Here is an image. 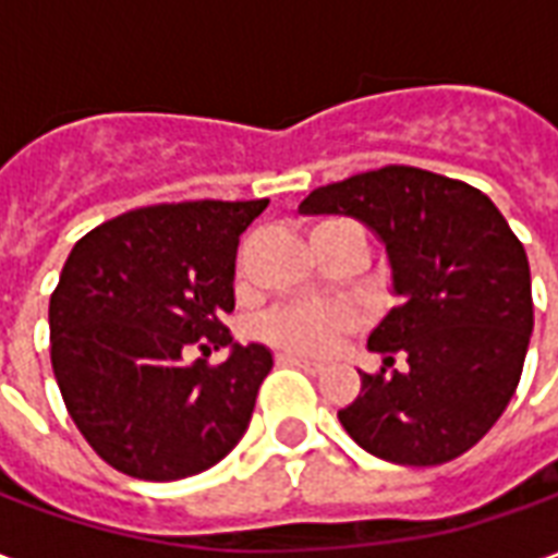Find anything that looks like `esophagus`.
<instances>
[{
	"mask_svg": "<svg viewBox=\"0 0 558 558\" xmlns=\"http://www.w3.org/2000/svg\"><path fill=\"white\" fill-rule=\"evenodd\" d=\"M278 362L292 364V367H304L307 374H319V371H323V364L319 362H314V359H304V355H292V352H280Z\"/></svg>",
	"mask_w": 558,
	"mask_h": 558,
	"instance_id": "esophagus-1",
	"label": "esophagus"
}]
</instances>
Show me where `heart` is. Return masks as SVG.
Here are the masks:
<instances>
[{"mask_svg":"<svg viewBox=\"0 0 558 558\" xmlns=\"http://www.w3.org/2000/svg\"><path fill=\"white\" fill-rule=\"evenodd\" d=\"M331 227V223H323ZM347 328V314L338 307L326 304H290V307H275L259 319V335L275 343L280 350L304 352H326Z\"/></svg>","mask_w":558,"mask_h":558,"instance_id":"b5f03b06","label":"heart"}]
</instances>
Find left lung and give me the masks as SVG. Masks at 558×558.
I'll list each match as a JSON object with an SVG mask.
<instances>
[{"label":"left lung","mask_w":558,"mask_h":558,"mask_svg":"<svg viewBox=\"0 0 558 558\" xmlns=\"http://www.w3.org/2000/svg\"><path fill=\"white\" fill-rule=\"evenodd\" d=\"M299 211L374 230L400 299L367 338L383 371H359L343 430L400 466L469 451L514 398L535 323L526 251L502 211L472 184L398 163L316 187Z\"/></svg>","instance_id":"1"}]
</instances>
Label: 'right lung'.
Masks as SVG:
<instances>
[{"label": "right lung", "mask_w": 558, "mask_h": 558, "mask_svg": "<svg viewBox=\"0 0 558 558\" xmlns=\"http://www.w3.org/2000/svg\"><path fill=\"white\" fill-rule=\"evenodd\" d=\"M268 199L163 203L86 232L50 295V362L68 415L110 466L179 481L230 454L271 371L263 343H232L235 251ZM204 343L199 344L198 340ZM228 362L187 363L194 345Z\"/></svg>", "instance_id": "1"}]
</instances>
